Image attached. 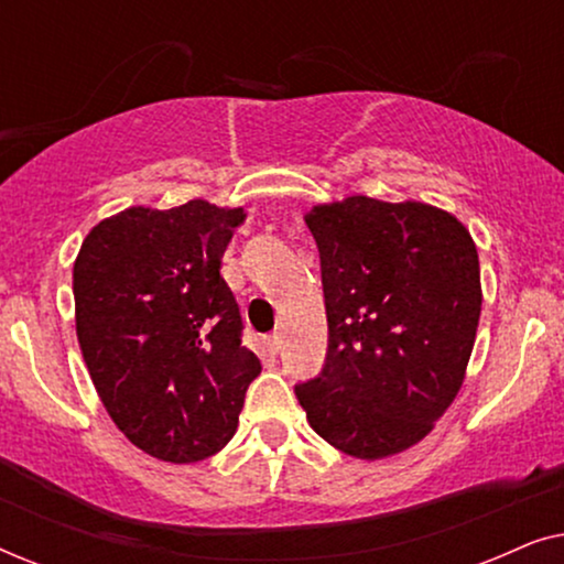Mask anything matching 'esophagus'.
<instances>
[{
	"instance_id": "esophagus-1",
	"label": "esophagus",
	"mask_w": 564,
	"mask_h": 564,
	"mask_svg": "<svg viewBox=\"0 0 564 564\" xmlns=\"http://www.w3.org/2000/svg\"><path fill=\"white\" fill-rule=\"evenodd\" d=\"M261 349H264V351L269 354V357H274V354L282 349V338H280V334H269V336L261 338Z\"/></svg>"
}]
</instances>
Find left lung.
I'll return each instance as SVG.
<instances>
[{
    "label": "left lung",
    "mask_w": 564,
    "mask_h": 564,
    "mask_svg": "<svg viewBox=\"0 0 564 564\" xmlns=\"http://www.w3.org/2000/svg\"><path fill=\"white\" fill-rule=\"evenodd\" d=\"M318 243L326 365L295 384L307 423L357 459L419 444L465 382L482 290L469 230L426 203L365 195L305 215Z\"/></svg>",
    "instance_id": "left-lung-1"
}]
</instances>
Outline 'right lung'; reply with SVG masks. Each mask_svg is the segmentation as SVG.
Wrapping results in <instances>:
<instances>
[{"label": "right lung", "mask_w": 564, "mask_h": 564, "mask_svg": "<svg viewBox=\"0 0 564 564\" xmlns=\"http://www.w3.org/2000/svg\"><path fill=\"white\" fill-rule=\"evenodd\" d=\"M243 207L189 199L128 207L84 238L74 261L76 336L97 395L151 457L187 465L236 434L261 372L220 259Z\"/></svg>", "instance_id": "right-lung-1"}]
</instances>
